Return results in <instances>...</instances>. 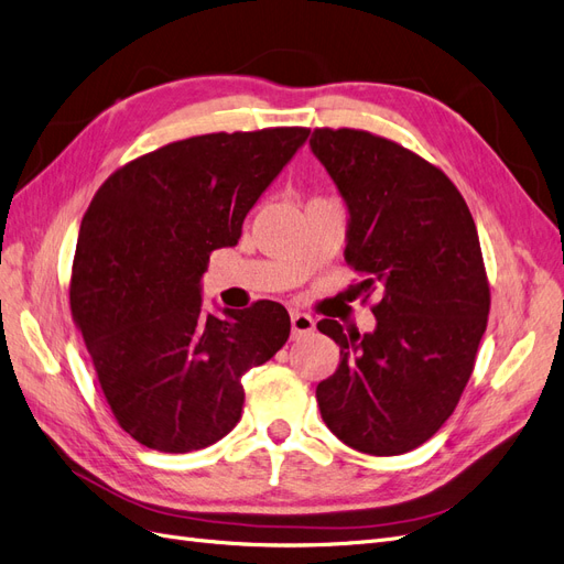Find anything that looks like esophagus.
Wrapping results in <instances>:
<instances>
[{
	"instance_id": "esophagus-1",
	"label": "esophagus",
	"mask_w": 564,
	"mask_h": 564,
	"mask_svg": "<svg viewBox=\"0 0 564 564\" xmlns=\"http://www.w3.org/2000/svg\"><path fill=\"white\" fill-rule=\"evenodd\" d=\"M315 332V319L308 313H292V334L294 336H303V334H311Z\"/></svg>"
}]
</instances>
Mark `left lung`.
<instances>
[{
    "label": "left lung",
    "mask_w": 564,
    "mask_h": 564,
    "mask_svg": "<svg viewBox=\"0 0 564 564\" xmlns=\"http://www.w3.org/2000/svg\"><path fill=\"white\" fill-rule=\"evenodd\" d=\"M311 150L346 202V261L362 275L360 294H379L373 332L317 322L340 346L338 369L315 392L319 414L357 452L404 454L452 416L487 329L475 220L437 166L381 135L315 129Z\"/></svg>",
    "instance_id": "obj_1"
}]
</instances>
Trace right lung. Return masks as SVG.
Masks as SVG:
<instances>
[{
  "label": "right lung",
  "mask_w": 564,
  "mask_h": 564,
  "mask_svg": "<svg viewBox=\"0 0 564 564\" xmlns=\"http://www.w3.org/2000/svg\"><path fill=\"white\" fill-rule=\"evenodd\" d=\"M311 129L207 133L129 162L84 214L70 308L117 423L141 445L185 454L242 416V377L289 338L284 305L204 311L209 253L235 247L265 187Z\"/></svg>",
  "instance_id": "add662e5"
}]
</instances>
